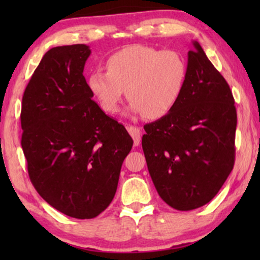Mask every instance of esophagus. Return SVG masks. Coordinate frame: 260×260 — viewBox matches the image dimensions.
Returning a JSON list of instances; mask_svg holds the SVG:
<instances>
[{"mask_svg":"<svg viewBox=\"0 0 260 260\" xmlns=\"http://www.w3.org/2000/svg\"><path fill=\"white\" fill-rule=\"evenodd\" d=\"M126 129H127V131H129V134L131 135V137H133L134 144L135 145L140 144V141H141V129L140 127L134 126V125H127Z\"/></svg>","mask_w":260,"mask_h":260,"instance_id":"34e87169","label":"esophagus"}]
</instances>
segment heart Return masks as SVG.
Wrapping results in <instances>:
<instances>
[{
  "label": "heart",
  "instance_id": "b5f03b06",
  "mask_svg": "<svg viewBox=\"0 0 260 260\" xmlns=\"http://www.w3.org/2000/svg\"><path fill=\"white\" fill-rule=\"evenodd\" d=\"M106 70L95 69L87 86L106 113H116L125 93L130 110L158 119L172 112L182 95L188 77L184 56L174 49L134 45L106 59Z\"/></svg>",
  "mask_w": 260,
  "mask_h": 260
}]
</instances>
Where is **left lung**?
<instances>
[{"instance_id": "8db88e82", "label": "left lung", "mask_w": 260, "mask_h": 260, "mask_svg": "<svg viewBox=\"0 0 260 260\" xmlns=\"http://www.w3.org/2000/svg\"><path fill=\"white\" fill-rule=\"evenodd\" d=\"M188 77L172 112L145 124L149 174L163 201L177 211L208 204L232 172L237 110L231 88L197 41Z\"/></svg>"}]
</instances>
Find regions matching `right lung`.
Masks as SVG:
<instances>
[{
	"label": "right lung",
	"mask_w": 260,
	"mask_h": 260,
	"mask_svg": "<svg viewBox=\"0 0 260 260\" xmlns=\"http://www.w3.org/2000/svg\"><path fill=\"white\" fill-rule=\"evenodd\" d=\"M86 45L51 48L22 97L21 145L28 175L44 200L63 214L92 219L111 204L133 138L92 101Z\"/></svg>",
	"instance_id": "right-lung-1"
}]
</instances>
